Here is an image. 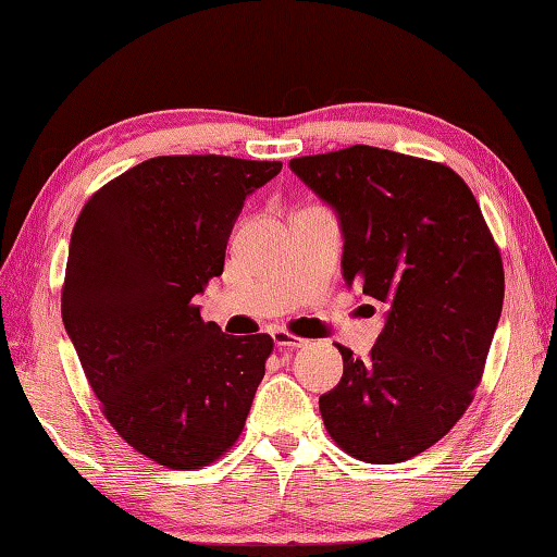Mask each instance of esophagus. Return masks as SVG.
I'll return each instance as SVG.
<instances>
[{"label": "esophagus", "mask_w": 557, "mask_h": 557, "mask_svg": "<svg viewBox=\"0 0 557 557\" xmlns=\"http://www.w3.org/2000/svg\"><path fill=\"white\" fill-rule=\"evenodd\" d=\"M272 342H275V346H280V348H301V346H307L305 338L287 332V329H275V332H272Z\"/></svg>", "instance_id": "34e87169"}]
</instances>
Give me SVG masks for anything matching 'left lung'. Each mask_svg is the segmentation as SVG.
Masks as SVG:
<instances>
[{
	"instance_id": "left-lung-1",
	"label": "left lung",
	"mask_w": 557,
	"mask_h": 557,
	"mask_svg": "<svg viewBox=\"0 0 557 557\" xmlns=\"http://www.w3.org/2000/svg\"><path fill=\"white\" fill-rule=\"evenodd\" d=\"M289 166L338 213L348 285L388 305L366 361L338 344L344 375L319 398L324 428L346 455L398 465L474 400L502 317V252L447 164L354 145Z\"/></svg>"
}]
</instances>
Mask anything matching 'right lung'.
<instances>
[{"label": "right lung", "instance_id": "right-lung-1", "mask_svg": "<svg viewBox=\"0 0 557 557\" xmlns=\"http://www.w3.org/2000/svg\"><path fill=\"white\" fill-rule=\"evenodd\" d=\"M282 162L154 157L100 186L71 233L65 332L117 435L166 469L213 465L240 437L270 334L228 336L194 297L223 272L243 201Z\"/></svg>", "mask_w": 557, "mask_h": 557}]
</instances>
